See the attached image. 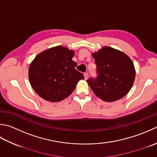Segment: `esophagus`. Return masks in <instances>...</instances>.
Segmentation results:
<instances>
[{
	"label": "esophagus",
	"instance_id": "obj_1",
	"mask_svg": "<svg viewBox=\"0 0 157 157\" xmlns=\"http://www.w3.org/2000/svg\"><path fill=\"white\" fill-rule=\"evenodd\" d=\"M84 78H85V79L86 80H87V79H88V74L87 73H85L84 74Z\"/></svg>",
	"mask_w": 157,
	"mask_h": 157
}]
</instances>
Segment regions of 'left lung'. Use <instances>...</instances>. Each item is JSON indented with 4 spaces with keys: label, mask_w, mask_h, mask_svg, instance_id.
I'll use <instances>...</instances> for the list:
<instances>
[{
    "label": "left lung",
    "mask_w": 157,
    "mask_h": 157,
    "mask_svg": "<svg viewBox=\"0 0 157 157\" xmlns=\"http://www.w3.org/2000/svg\"><path fill=\"white\" fill-rule=\"evenodd\" d=\"M98 76L87 80L93 93L104 101L122 99L130 91L136 78L133 61L123 52L105 46L92 54Z\"/></svg>",
    "instance_id": "obj_1"
}]
</instances>
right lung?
<instances>
[{
	"instance_id": "1",
	"label": "right lung",
	"mask_w": 157,
	"mask_h": 157,
	"mask_svg": "<svg viewBox=\"0 0 157 157\" xmlns=\"http://www.w3.org/2000/svg\"><path fill=\"white\" fill-rule=\"evenodd\" d=\"M74 51L58 45L39 53L30 64L29 78L42 99L58 102L68 97L84 77L75 69Z\"/></svg>"
}]
</instances>
